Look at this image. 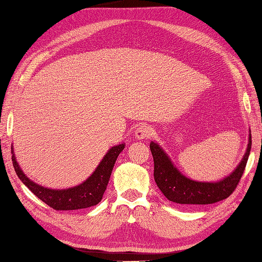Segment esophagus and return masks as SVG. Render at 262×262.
<instances>
[{
	"mask_svg": "<svg viewBox=\"0 0 262 262\" xmlns=\"http://www.w3.org/2000/svg\"><path fill=\"white\" fill-rule=\"evenodd\" d=\"M154 128L150 127L149 125H141L135 130V136L137 139H150V137L154 136Z\"/></svg>",
	"mask_w": 262,
	"mask_h": 262,
	"instance_id": "34e87169",
	"label": "esophagus"
}]
</instances>
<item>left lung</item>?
<instances>
[{"mask_svg": "<svg viewBox=\"0 0 262 262\" xmlns=\"http://www.w3.org/2000/svg\"><path fill=\"white\" fill-rule=\"evenodd\" d=\"M251 145L252 139L250 136L246 154L236 170L227 178L217 183H199L181 174L162 148L151 142L150 150L155 164V181L166 199L179 205H210L222 201L233 193L241 181L250 156Z\"/></svg>", "mask_w": 262, "mask_h": 262, "instance_id": "obj_1", "label": "left lung"}]
</instances>
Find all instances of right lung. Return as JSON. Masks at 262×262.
Returning <instances> with one entry per match:
<instances>
[{
  "label": "right lung",
  "mask_w": 262,
  "mask_h": 262,
  "mask_svg": "<svg viewBox=\"0 0 262 262\" xmlns=\"http://www.w3.org/2000/svg\"><path fill=\"white\" fill-rule=\"evenodd\" d=\"M123 148L125 144H119L111 148L91 177H89L81 185L68 189H50L34 184L20 170L15 156H12V164L21 183L42 202L55 210H76L96 206L100 202L107 187L115 161ZM11 151L14 152V150Z\"/></svg>",
  "instance_id": "obj_1"
}]
</instances>
